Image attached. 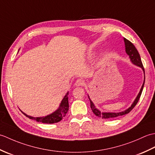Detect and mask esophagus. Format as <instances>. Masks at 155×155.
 Segmentation results:
<instances>
[{"instance_id": "34e87169", "label": "esophagus", "mask_w": 155, "mask_h": 155, "mask_svg": "<svg viewBox=\"0 0 155 155\" xmlns=\"http://www.w3.org/2000/svg\"><path fill=\"white\" fill-rule=\"evenodd\" d=\"M77 87H80V86H83L84 84V81L83 79H81V78H78L75 82L74 84Z\"/></svg>"}]
</instances>
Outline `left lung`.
Returning a JSON list of instances; mask_svg holds the SVG:
<instances>
[{"mask_svg": "<svg viewBox=\"0 0 155 155\" xmlns=\"http://www.w3.org/2000/svg\"><path fill=\"white\" fill-rule=\"evenodd\" d=\"M124 44H125V49H126V52L127 53V54L129 56L130 61H132L133 64L139 66V67H140V68H142L143 71L144 72V69L143 67L142 61H141L140 54L139 53V52H138V51L137 50L135 47H134L132 42L128 40H127V38H124ZM144 81H145V77H144V83L143 84L142 87H141V88H140L139 93V94H138V96L137 97L136 99L134 100L133 104L131 105V107L128 108V109L125 110L123 112H120V113H103V112H101L99 110H98L97 108L95 107L93 103L91 101L89 97H88V98H89L90 102H91V108L92 110H93V113L96 115V116L98 117L99 118H104V119H107V118H117L118 117L123 116V115L129 113L133 109V108L136 106V104H137L138 101H139V100L140 95H141V94H142V92H143V89L144 84Z\"/></svg>", "mask_w": 155, "mask_h": 155, "instance_id": "left-lung-1", "label": "left lung"}]
</instances>
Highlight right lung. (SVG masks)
Returning a JSON list of instances; mask_svg holds the SVG:
<instances>
[{
    "label": "right lung",
    "instance_id": "obj_1",
    "mask_svg": "<svg viewBox=\"0 0 155 155\" xmlns=\"http://www.w3.org/2000/svg\"><path fill=\"white\" fill-rule=\"evenodd\" d=\"M68 93H67L65 95L64 97L62 99V102L61 103L60 107L58 108V109L54 112L53 113L48 115V116H46L44 117H33L28 116L27 114H25L22 112V113L24 114L26 117L30 118V119L35 120L38 122H41L42 123H47V124H52V123H58V122L61 121L62 118H63L65 116L66 114L67 113L68 110Z\"/></svg>",
    "mask_w": 155,
    "mask_h": 155
}]
</instances>
